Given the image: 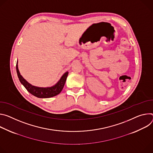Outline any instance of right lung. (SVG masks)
Wrapping results in <instances>:
<instances>
[{"mask_svg": "<svg viewBox=\"0 0 153 153\" xmlns=\"http://www.w3.org/2000/svg\"><path fill=\"white\" fill-rule=\"evenodd\" d=\"M16 71L18 74L19 79L25 89L33 95L35 96L38 98H50L53 97L58 95L62 90L64 84L68 75V72H65L60 80L55 84V86L50 88H39L31 85L29 84L20 74L18 67V61L16 63Z\"/></svg>", "mask_w": 153, "mask_h": 153, "instance_id": "obj_1", "label": "right lung"}]
</instances>
